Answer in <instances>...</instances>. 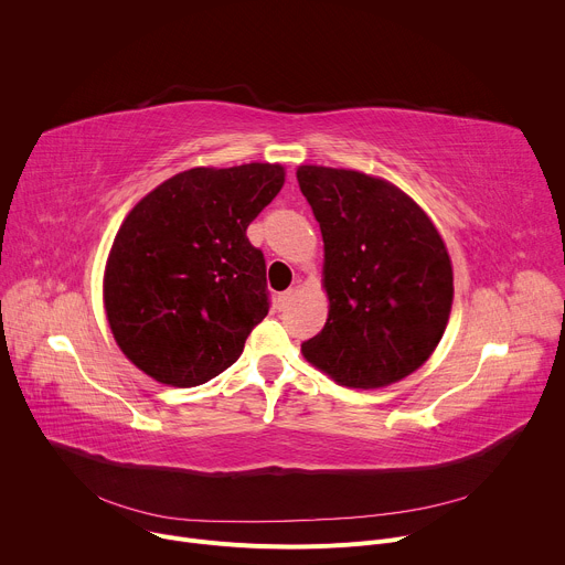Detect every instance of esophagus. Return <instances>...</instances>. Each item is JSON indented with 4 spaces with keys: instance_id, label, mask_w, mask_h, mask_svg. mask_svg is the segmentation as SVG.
Returning <instances> with one entry per match:
<instances>
[{
    "instance_id": "esophagus-1",
    "label": "esophagus",
    "mask_w": 565,
    "mask_h": 565,
    "mask_svg": "<svg viewBox=\"0 0 565 565\" xmlns=\"http://www.w3.org/2000/svg\"><path fill=\"white\" fill-rule=\"evenodd\" d=\"M292 299H295V290L290 288V290H286V292H281V295L277 297V306H279V308H288V306L292 303Z\"/></svg>"
}]
</instances>
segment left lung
Segmentation results:
<instances>
[{"instance_id":"8db88e82","label":"left lung","mask_w":565,"mask_h":565,"mask_svg":"<svg viewBox=\"0 0 565 565\" xmlns=\"http://www.w3.org/2000/svg\"><path fill=\"white\" fill-rule=\"evenodd\" d=\"M324 241L327 324L301 355L349 388H382L436 351L454 301V268L427 212L386 179L299 166Z\"/></svg>"}]
</instances>
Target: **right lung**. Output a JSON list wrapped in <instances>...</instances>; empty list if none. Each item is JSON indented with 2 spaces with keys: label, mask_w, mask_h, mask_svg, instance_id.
Listing matches in <instances>:
<instances>
[{
  "label": "right lung",
  "mask_w": 565,
  "mask_h": 565,
  "mask_svg": "<svg viewBox=\"0 0 565 565\" xmlns=\"http://www.w3.org/2000/svg\"><path fill=\"white\" fill-rule=\"evenodd\" d=\"M286 168H192L145 194L111 244L103 303L111 335L142 373L196 386L232 366L268 315L266 262L246 230Z\"/></svg>",
  "instance_id": "add662e5"
}]
</instances>
